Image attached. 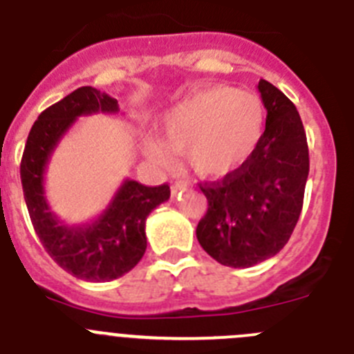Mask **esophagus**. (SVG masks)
I'll use <instances>...</instances> for the list:
<instances>
[{"label": "esophagus", "mask_w": 354, "mask_h": 354, "mask_svg": "<svg viewBox=\"0 0 354 354\" xmlns=\"http://www.w3.org/2000/svg\"><path fill=\"white\" fill-rule=\"evenodd\" d=\"M186 187H187L186 183H183V180H177V183L171 186V195H177V193L183 192V189H186Z\"/></svg>", "instance_id": "1"}]
</instances>
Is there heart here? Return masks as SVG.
Instances as JSON below:
<instances>
[{
  "mask_svg": "<svg viewBox=\"0 0 354 354\" xmlns=\"http://www.w3.org/2000/svg\"><path fill=\"white\" fill-rule=\"evenodd\" d=\"M264 129L257 95L232 86L198 90L170 109L161 124V142H145L149 158L170 162L171 152L187 154L198 174L225 175L246 161Z\"/></svg>",
  "mask_w": 354,
  "mask_h": 354,
  "instance_id": "obj_1",
  "label": "heart"
}]
</instances>
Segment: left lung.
I'll list each match as a JSON object with an SVG mask.
<instances>
[{"label": "left lung", "mask_w": 354, "mask_h": 354, "mask_svg": "<svg viewBox=\"0 0 354 354\" xmlns=\"http://www.w3.org/2000/svg\"><path fill=\"white\" fill-rule=\"evenodd\" d=\"M268 109L261 142L239 168L200 184L207 212L196 227L200 246L230 268H252L287 245L303 207L308 145L298 109L270 81H259Z\"/></svg>", "instance_id": "1"}]
</instances>
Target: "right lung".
<instances>
[{"label": "right lung", "instance_id": "right-lung-1", "mask_svg": "<svg viewBox=\"0 0 354 354\" xmlns=\"http://www.w3.org/2000/svg\"><path fill=\"white\" fill-rule=\"evenodd\" d=\"M117 111V99L81 86L39 115L21 159L24 200L40 243L56 264L86 282H109L129 273L147 250V216L170 198L168 184L150 187L126 179L106 211L86 225L64 223L49 209L44 174L58 142L77 117Z\"/></svg>", "mask_w": 354, "mask_h": 354}]
</instances>
